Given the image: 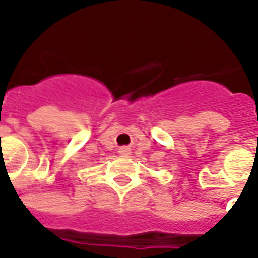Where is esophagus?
Returning a JSON list of instances; mask_svg holds the SVG:
<instances>
[{
  "label": "esophagus",
  "instance_id": "esophagus-1",
  "mask_svg": "<svg viewBox=\"0 0 258 258\" xmlns=\"http://www.w3.org/2000/svg\"><path fill=\"white\" fill-rule=\"evenodd\" d=\"M130 153H131V150H130L128 147H120V149H119V154H120V155H123V157H127V155H130Z\"/></svg>",
  "mask_w": 258,
  "mask_h": 258
}]
</instances>
